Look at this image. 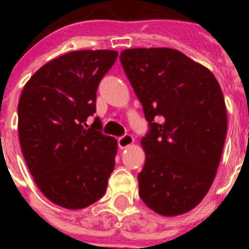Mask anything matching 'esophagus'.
Instances as JSON below:
<instances>
[{
    "label": "esophagus",
    "instance_id": "1",
    "mask_svg": "<svg viewBox=\"0 0 249 249\" xmlns=\"http://www.w3.org/2000/svg\"><path fill=\"white\" fill-rule=\"evenodd\" d=\"M133 143H134V138H133V136H130V134H124V136L120 137V138L117 140V144H119V147H120L121 150L129 147V146H132Z\"/></svg>",
    "mask_w": 249,
    "mask_h": 249
}]
</instances>
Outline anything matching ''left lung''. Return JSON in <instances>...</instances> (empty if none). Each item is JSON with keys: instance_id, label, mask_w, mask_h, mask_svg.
I'll use <instances>...</instances> for the list:
<instances>
[{"instance_id": "8db88e82", "label": "left lung", "mask_w": 249, "mask_h": 249, "mask_svg": "<svg viewBox=\"0 0 249 249\" xmlns=\"http://www.w3.org/2000/svg\"><path fill=\"white\" fill-rule=\"evenodd\" d=\"M120 60L150 125L141 199L161 216L183 214L207 195L220 164L228 132L220 84L174 49H126Z\"/></svg>"}]
</instances>
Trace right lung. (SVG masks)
I'll return each instance as SVG.
<instances>
[{
  "label": "right lung",
  "instance_id": "obj_1",
  "mask_svg": "<svg viewBox=\"0 0 249 249\" xmlns=\"http://www.w3.org/2000/svg\"><path fill=\"white\" fill-rule=\"evenodd\" d=\"M117 58L115 50L67 53L38 70L18 105L25 163L41 193L67 209L89 207L105 195L117 142L95 117L98 85Z\"/></svg>",
  "mask_w": 249,
  "mask_h": 249
}]
</instances>
